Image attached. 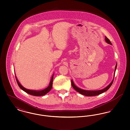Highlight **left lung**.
Returning a JSON list of instances; mask_svg holds the SVG:
<instances>
[{
  "mask_svg": "<svg viewBox=\"0 0 130 130\" xmlns=\"http://www.w3.org/2000/svg\"><path fill=\"white\" fill-rule=\"evenodd\" d=\"M105 41H106L107 43L111 45V42H110V40L106 37H105ZM117 64L116 65V67H115L114 76H115V72H116V69H117ZM113 79H114V78H113ZM113 79L112 80V81H111V83L108 86L106 87L104 89H103L102 90H99V91H86V90H82V89H81L80 88H78V87L74 85V82H73V81L72 80H71V83H72V86L73 87V88L74 89L75 91H76L77 92L80 93L81 94L85 95V96H95V95H99L100 94L104 93V92H106V91H107L110 88V87L111 86V85H112V83H113Z\"/></svg>",
  "mask_w": 130,
  "mask_h": 130,
  "instance_id": "1",
  "label": "left lung"
}]
</instances>
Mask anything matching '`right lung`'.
<instances>
[{"mask_svg":"<svg viewBox=\"0 0 130 130\" xmlns=\"http://www.w3.org/2000/svg\"><path fill=\"white\" fill-rule=\"evenodd\" d=\"M54 74L52 75V77L51 78V79L49 85L47 88H46V89H44L43 90L41 91H33V90H28L25 88L24 87L22 86L19 82V81L18 80L16 76H15V78H16V80L18 83V84L19 85V86L20 88L21 89H22V90H23L26 93H28L31 95H35V96H42L44 95L45 94H46V93H48L50 90H51L52 86H53V78H54Z\"/></svg>","mask_w":130,"mask_h":130,"instance_id":"1","label":"right lung"}]
</instances>
